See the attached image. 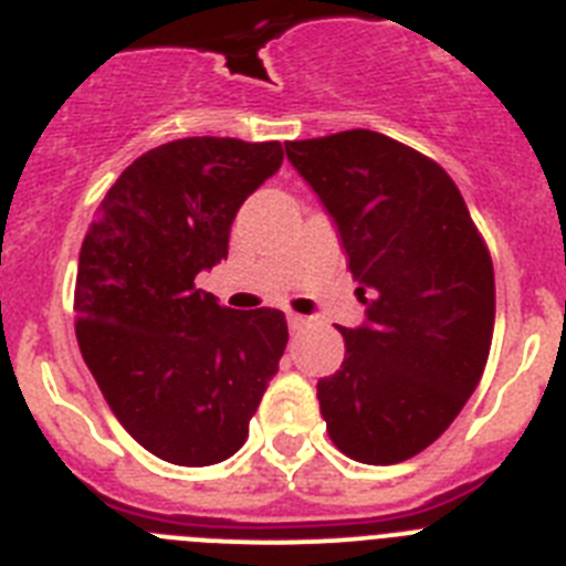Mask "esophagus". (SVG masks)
<instances>
[{"instance_id": "esophagus-1", "label": "esophagus", "mask_w": 566, "mask_h": 566, "mask_svg": "<svg viewBox=\"0 0 566 566\" xmlns=\"http://www.w3.org/2000/svg\"><path fill=\"white\" fill-rule=\"evenodd\" d=\"M308 326H312V319L308 317H303V314H289V328H292L294 334L306 332Z\"/></svg>"}]
</instances>
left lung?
<instances>
[{"label": "left lung", "mask_w": 566, "mask_h": 566, "mask_svg": "<svg viewBox=\"0 0 566 566\" xmlns=\"http://www.w3.org/2000/svg\"><path fill=\"white\" fill-rule=\"evenodd\" d=\"M286 155L332 212L368 314L339 328L343 365L317 382L326 431L354 462H405L482 379L496 319L488 243L451 175L388 135L345 129Z\"/></svg>", "instance_id": "8db88e82"}]
</instances>
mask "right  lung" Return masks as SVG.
I'll list each match as a JSON object with an SVG mask.
<instances>
[{"mask_svg":"<svg viewBox=\"0 0 566 566\" xmlns=\"http://www.w3.org/2000/svg\"><path fill=\"white\" fill-rule=\"evenodd\" d=\"M280 164V142L161 144L118 175L84 234L78 348L124 431L164 462L238 453L286 352V314L232 312L195 289L227 258L240 203Z\"/></svg>","mask_w":566,"mask_h":566,"instance_id":"add662e5","label":"right lung"}]
</instances>
